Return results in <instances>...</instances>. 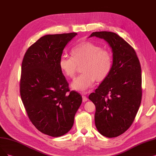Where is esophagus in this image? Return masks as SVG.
Segmentation results:
<instances>
[{"instance_id": "esophagus-1", "label": "esophagus", "mask_w": 156, "mask_h": 156, "mask_svg": "<svg viewBox=\"0 0 156 156\" xmlns=\"http://www.w3.org/2000/svg\"><path fill=\"white\" fill-rule=\"evenodd\" d=\"M82 97H83V102H86L87 101H88V98L86 97V96H85L84 95H82Z\"/></svg>"}]
</instances>
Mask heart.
Masks as SVG:
<instances>
[{
    "instance_id": "heart-1",
    "label": "heart",
    "mask_w": 156,
    "mask_h": 156,
    "mask_svg": "<svg viewBox=\"0 0 156 156\" xmlns=\"http://www.w3.org/2000/svg\"><path fill=\"white\" fill-rule=\"evenodd\" d=\"M71 56L62 55L59 61L60 69L68 77L73 79L78 65H82L80 75L72 83L74 90L86 92L97 82H102L109 75L113 58L111 53L95 43L83 41L71 49Z\"/></svg>"
}]
</instances>
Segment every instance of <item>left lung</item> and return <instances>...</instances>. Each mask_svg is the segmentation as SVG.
Returning <instances> with one entry per match:
<instances>
[{"label": "left lung", "mask_w": 156, "mask_h": 156, "mask_svg": "<svg viewBox=\"0 0 156 156\" xmlns=\"http://www.w3.org/2000/svg\"><path fill=\"white\" fill-rule=\"evenodd\" d=\"M96 36L106 41L113 52L108 76L91 93L95 104V123L98 131L108 138L122 134L131 126L141 102V69L134 49L115 33L100 31Z\"/></svg>", "instance_id": "1"}]
</instances>
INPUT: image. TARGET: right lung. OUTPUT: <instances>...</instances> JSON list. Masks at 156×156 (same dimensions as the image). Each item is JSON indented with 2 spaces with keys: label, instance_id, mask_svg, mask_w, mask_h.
Here are the masks:
<instances>
[{
  "label": "right lung",
  "instance_id": "right-lung-1",
  "mask_svg": "<svg viewBox=\"0 0 156 156\" xmlns=\"http://www.w3.org/2000/svg\"><path fill=\"white\" fill-rule=\"evenodd\" d=\"M76 33L48 34L29 47L22 63L20 91L30 122L42 133L61 136L72 129L82 96L70 91L59 65Z\"/></svg>",
  "mask_w": 156,
  "mask_h": 156
}]
</instances>
